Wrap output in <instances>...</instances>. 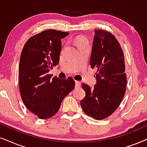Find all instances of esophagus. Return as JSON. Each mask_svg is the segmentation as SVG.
Instances as JSON below:
<instances>
[{
	"instance_id": "obj_1",
	"label": "esophagus",
	"mask_w": 147,
	"mask_h": 147,
	"mask_svg": "<svg viewBox=\"0 0 147 147\" xmlns=\"http://www.w3.org/2000/svg\"><path fill=\"white\" fill-rule=\"evenodd\" d=\"M75 86H76V87H81V83H80L79 81H75Z\"/></svg>"
}]
</instances>
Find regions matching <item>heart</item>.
Listing matches in <instances>:
<instances>
[{
	"mask_svg": "<svg viewBox=\"0 0 147 147\" xmlns=\"http://www.w3.org/2000/svg\"><path fill=\"white\" fill-rule=\"evenodd\" d=\"M77 43L78 47H79V46L81 45L88 43V41H87L86 38H83V37H78L77 38Z\"/></svg>",
	"mask_w": 147,
	"mask_h": 147,
	"instance_id": "obj_1",
	"label": "heart"
}]
</instances>
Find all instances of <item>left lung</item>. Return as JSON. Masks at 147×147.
I'll return each mask as SVG.
<instances>
[{
	"instance_id": "8db88e82",
	"label": "left lung",
	"mask_w": 147,
	"mask_h": 147,
	"mask_svg": "<svg viewBox=\"0 0 147 147\" xmlns=\"http://www.w3.org/2000/svg\"><path fill=\"white\" fill-rule=\"evenodd\" d=\"M90 65L97 69V83L92 89L82 83L86 95L81 106L88 116L102 120L117 110L127 87L123 51L112 33L95 30Z\"/></svg>"
}]
</instances>
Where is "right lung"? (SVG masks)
Masks as SVG:
<instances>
[{"label":"right lung","mask_w":147,"mask_h":147,"mask_svg":"<svg viewBox=\"0 0 147 147\" xmlns=\"http://www.w3.org/2000/svg\"><path fill=\"white\" fill-rule=\"evenodd\" d=\"M69 34L53 29L31 36L20 55L19 87L22 101L39 119H47L56 114L62 100L75 88L72 77L51 78L49 70L60 61L61 39Z\"/></svg>","instance_id":"obj_1"}]
</instances>
